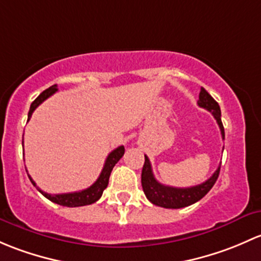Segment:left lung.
Returning <instances> with one entry per match:
<instances>
[{
    "label": "left lung",
    "instance_id": "1",
    "mask_svg": "<svg viewBox=\"0 0 261 261\" xmlns=\"http://www.w3.org/2000/svg\"><path fill=\"white\" fill-rule=\"evenodd\" d=\"M197 104L201 108L207 109L214 115L217 124H219L220 130H221L222 139H225V130L221 122L220 106L203 88H201ZM219 173L220 166L214 172V174H212L210 178L206 179L205 182H202L200 185H196V186L192 187H186V189L166 186V185L160 184L154 178L148 157L144 155V165L143 168H142V187H143L146 197L148 198L153 205L165 208H182L200 201L212 189V186L216 182L217 177H219Z\"/></svg>",
    "mask_w": 261,
    "mask_h": 261
}]
</instances>
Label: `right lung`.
Masks as SVG:
<instances>
[{"label": "right lung", "mask_w": 261, "mask_h": 261, "mask_svg": "<svg viewBox=\"0 0 261 261\" xmlns=\"http://www.w3.org/2000/svg\"><path fill=\"white\" fill-rule=\"evenodd\" d=\"M58 90V85H53L50 87L49 89L44 90L34 101H32L31 107H30V111H29V119L30 120L32 113H34L35 109L40 106L44 100H46L49 96L53 95L55 91ZM22 146H23V139H22ZM124 154V147L119 146L118 148H115L114 150H112L111 153L108 154L107 157L106 163H104V167L101 170L100 176L98 177L95 182L91 185L90 187L88 189L82 190V191H77V192H70V193H59V195H51V193H46L44 192L42 190H40L39 187L36 186L35 181H32V178L29 176L30 181L32 182L35 187L47 198V200L53 201V202L58 203V205L61 206H66V207H79V206H87V205H91V203L96 202L99 198L101 197L103 195V191L107 189L108 186V182H109V176H111L113 167L115 166V163L120 160Z\"/></svg>", "instance_id": "1"}]
</instances>
